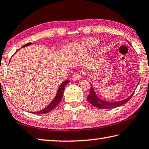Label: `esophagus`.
<instances>
[{"label":"esophagus","mask_w":149,"mask_h":149,"mask_svg":"<svg viewBox=\"0 0 149 149\" xmlns=\"http://www.w3.org/2000/svg\"><path fill=\"white\" fill-rule=\"evenodd\" d=\"M82 72H80V71H77V72H76L75 73V74H74V75H73V79L74 80H79L81 79V77L82 76Z\"/></svg>","instance_id":"34e87169"}]
</instances>
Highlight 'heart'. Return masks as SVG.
Here are the masks:
<instances>
[{
	"mask_svg": "<svg viewBox=\"0 0 149 149\" xmlns=\"http://www.w3.org/2000/svg\"><path fill=\"white\" fill-rule=\"evenodd\" d=\"M98 44V41L97 40L94 38H89L87 39L86 40H85L84 42V46L86 47V48H93V47H95L97 46Z\"/></svg>",
	"mask_w": 149,
	"mask_h": 149,
	"instance_id": "obj_1",
	"label": "heart"
}]
</instances>
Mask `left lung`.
<instances>
[{
    "label": "left lung",
    "instance_id": "left-lung-1",
    "mask_svg": "<svg viewBox=\"0 0 149 149\" xmlns=\"http://www.w3.org/2000/svg\"><path fill=\"white\" fill-rule=\"evenodd\" d=\"M133 95V93L131 95H130L129 97L124 100L117 101V102H107V101L101 100L100 97H98L97 96L95 92L94 91L93 87L91 85V89H90V93H89V95L87 96V100L89 103H91L92 105H93L95 107H97L98 109H113L119 106H121L125 104L127 102L131 100L132 97Z\"/></svg>",
    "mask_w": 149,
    "mask_h": 149
}]
</instances>
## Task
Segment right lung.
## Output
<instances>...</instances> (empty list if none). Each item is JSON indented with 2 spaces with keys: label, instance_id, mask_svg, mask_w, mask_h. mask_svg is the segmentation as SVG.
<instances>
[{
  "label": "right lung",
  "instance_id": "obj_1",
  "mask_svg": "<svg viewBox=\"0 0 149 149\" xmlns=\"http://www.w3.org/2000/svg\"><path fill=\"white\" fill-rule=\"evenodd\" d=\"M32 43H28L24 45L23 46H22V48L23 47H25V46H29V45H31ZM70 81L69 80H65L63 82V83L60 85V87H58V91H57V93H56V95L55 97V98L54 99L53 101H52V102L49 103V104L47 106V107L44 108V109H42L41 111H36V112H32L33 113H36V114H44V113H47L49 111H51L52 110H53L54 108H55L56 106H57L60 102L62 100V96H63V91H64V89H65V87L66 85H67L68 83H69Z\"/></svg>",
  "mask_w": 149,
  "mask_h": 149
}]
</instances>
